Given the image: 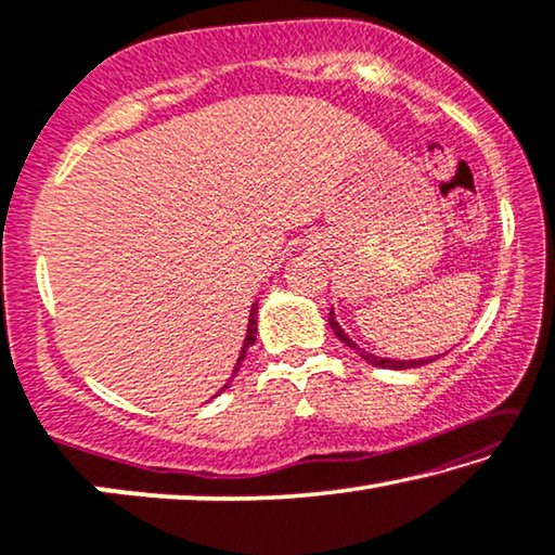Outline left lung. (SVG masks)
I'll return each instance as SVG.
<instances>
[{
	"instance_id": "left-lung-1",
	"label": "left lung",
	"mask_w": 555,
	"mask_h": 555,
	"mask_svg": "<svg viewBox=\"0 0 555 555\" xmlns=\"http://www.w3.org/2000/svg\"><path fill=\"white\" fill-rule=\"evenodd\" d=\"M328 326H331V331H334V334L338 336V341H344L346 346H349V349H353L359 353V357L366 361V363H371V366H378V369H393V371H403V369H418V366H426V363H431V361H436V359H411V361H399V359H382V357H374V353H369V351H363L361 346H357V341H351L349 336L344 334V328L338 326V321H336V313H334V309H331V313H328Z\"/></svg>"
}]
</instances>
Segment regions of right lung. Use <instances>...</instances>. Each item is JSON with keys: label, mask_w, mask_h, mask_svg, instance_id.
Here are the masks:
<instances>
[{"label": "right lung", "mask_w": 555, "mask_h": 555, "mask_svg": "<svg viewBox=\"0 0 555 555\" xmlns=\"http://www.w3.org/2000/svg\"><path fill=\"white\" fill-rule=\"evenodd\" d=\"M256 317H259V304H251V313H249V326H246V338H244L242 353H238V359H236V366H234V374H231V378H234V376L238 374V366H242V359L246 357V349H249V346H254V341H256ZM229 384H231V382H227L224 386H221V391H227ZM221 391H219V393H221Z\"/></svg>", "instance_id": "add662e5"}]
</instances>
